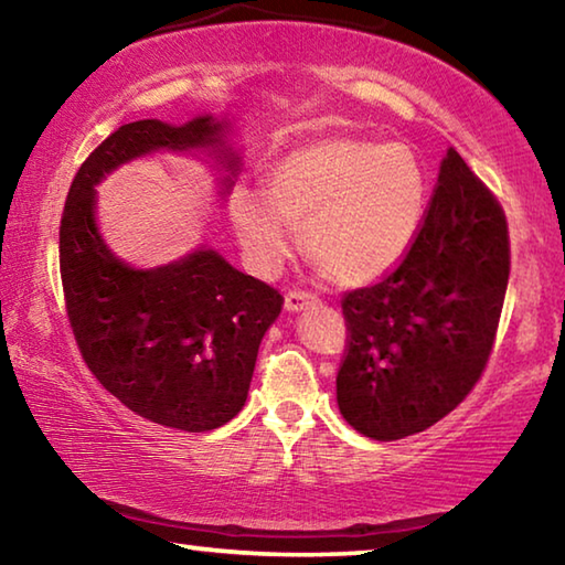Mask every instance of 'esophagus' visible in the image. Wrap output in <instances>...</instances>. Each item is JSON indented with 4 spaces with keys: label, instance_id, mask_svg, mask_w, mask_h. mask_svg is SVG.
Segmentation results:
<instances>
[{
    "label": "esophagus",
    "instance_id": "34e87169",
    "mask_svg": "<svg viewBox=\"0 0 565 565\" xmlns=\"http://www.w3.org/2000/svg\"><path fill=\"white\" fill-rule=\"evenodd\" d=\"M317 301H319L317 296L309 294V291H289V294H286V299H284V309L289 313H296V311H303L306 306H311Z\"/></svg>",
    "mask_w": 565,
    "mask_h": 565
}]
</instances>
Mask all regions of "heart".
Returning <instances> with one entry per match:
<instances>
[{"label":"heart","instance_id":"heart-1","mask_svg":"<svg viewBox=\"0 0 565 565\" xmlns=\"http://www.w3.org/2000/svg\"><path fill=\"white\" fill-rule=\"evenodd\" d=\"M428 177L408 145L327 134L296 145L266 169V186L238 179L226 216L256 274L271 276L303 244L343 286L384 279L404 264L424 228Z\"/></svg>","mask_w":565,"mask_h":565}]
</instances>
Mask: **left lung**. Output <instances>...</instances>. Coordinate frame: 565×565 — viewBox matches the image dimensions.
<instances>
[{
	"label": "left lung",
	"mask_w": 565,
	"mask_h": 565,
	"mask_svg": "<svg viewBox=\"0 0 565 565\" xmlns=\"http://www.w3.org/2000/svg\"><path fill=\"white\" fill-rule=\"evenodd\" d=\"M509 269L501 206L451 147L404 264L343 296L341 416L374 441H398L451 414L491 356Z\"/></svg>",
	"instance_id": "obj_1"
}]
</instances>
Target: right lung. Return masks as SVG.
Instances as JSON below:
<instances>
[{
  "mask_svg": "<svg viewBox=\"0 0 565 565\" xmlns=\"http://www.w3.org/2000/svg\"><path fill=\"white\" fill-rule=\"evenodd\" d=\"M228 131L232 124L214 114L179 127L124 124L76 171L60 226L66 313L92 374L134 414L189 434L212 431L242 411L284 299L209 244L151 269L119 259L99 232L94 186L157 151H206L222 171L224 199L238 171Z\"/></svg>",
  "mask_w": 565,
  "mask_h": 565,
  "instance_id": "add662e5",
  "label": "right lung"
}]
</instances>
